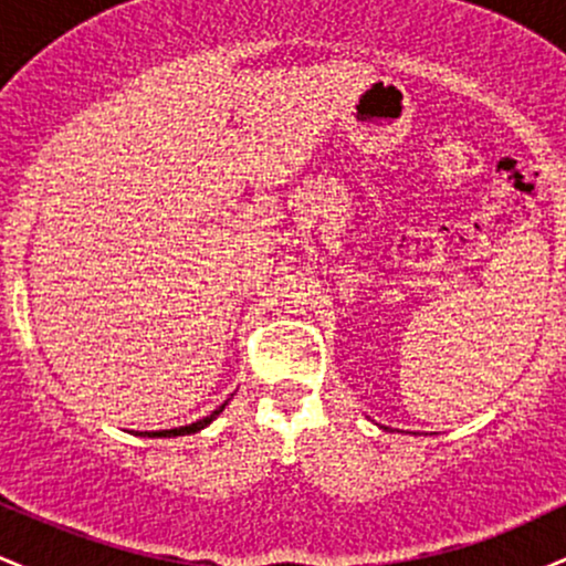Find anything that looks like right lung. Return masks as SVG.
<instances>
[{"label": "right lung", "instance_id": "right-lung-1", "mask_svg": "<svg viewBox=\"0 0 566 566\" xmlns=\"http://www.w3.org/2000/svg\"><path fill=\"white\" fill-rule=\"evenodd\" d=\"M226 409V405H220L216 412H210L207 415V418H201V420H197V423H191V426H180V428H170V431H146L143 433V437H186V433H197V431H201V428L205 426H210L212 420L218 418L220 412H223Z\"/></svg>", "mask_w": 566, "mask_h": 566}]
</instances>
